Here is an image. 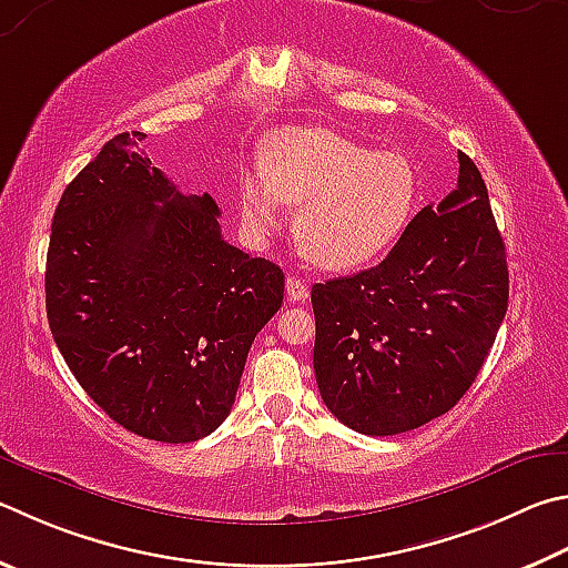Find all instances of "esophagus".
Returning a JSON list of instances; mask_svg holds the SVG:
<instances>
[{
    "mask_svg": "<svg viewBox=\"0 0 568 568\" xmlns=\"http://www.w3.org/2000/svg\"><path fill=\"white\" fill-rule=\"evenodd\" d=\"M285 295H287V301L291 303H305L307 301V285H305V281H301V277L297 275H287L285 277Z\"/></svg>",
    "mask_w": 568,
    "mask_h": 568,
    "instance_id": "esophagus-1",
    "label": "esophagus"
}]
</instances>
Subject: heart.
<instances>
[{"label": "heart", "mask_w": 568, "mask_h": 568, "mask_svg": "<svg viewBox=\"0 0 568 568\" xmlns=\"http://www.w3.org/2000/svg\"><path fill=\"white\" fill-rule=\"evenodd\" d=\"M417 199V169L405 153L369 151L313 126L273 131L261 149V171H245L239 183L241 219L257 239L281 229L285 203H301L295 239L325 271H353L387 253Z\"/></svg>", "instance_id": "1"}]
</instances>
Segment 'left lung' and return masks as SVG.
Instances as JSON below:
<instances>
[{
  "mask_svg": "<svg viewBox=\"0 0 568 568\" xmlns=\"http://www.w3.org/2000/svg\"><path fill=\"white\" fill-rule=\"evenodd\" d=\"M320 395L359 435L387 437L445 415L487 359L509 305L501 233L479 169L425 205L367 271L313 285Z\"/></svg>",
  "mask_w": 568,
  "mask_h": 568,
  "instance_id": "1",
  "label": "left lung"
}]
</instances>
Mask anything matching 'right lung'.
Returning <instances> with one entry per match:
<instances>
[{
    "mask_svg": "<svg viewBox=\"0 0 568 568\" xmlns=\"http://www.w3.org/2000/svg\"><path fill=\"white\" fill-rule=\"evenodd\" d=\"M119 133L67 185L47 253V317L87 395L129 432L183 445L231 415L285 275L225 243L209 193L183 195Z\"/></svg>",
    "mask_w": 568,
    "mask_h": 568,
    "instance_id": "obj_1",
    "label": "right lung"
}]
</instances>
